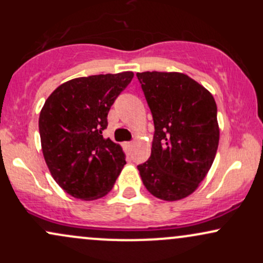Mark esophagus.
<instances>
[{"label": "esophagus", "instance_id": "1", "mask_svg": "<svg viewBox=\"0 0 263 263\" xmlns=\"http://www.w3.org/2000/svg\"><path fill=\"white\" fill-rule=\"evenodd\" d=\"M125 146H126V148H127L128 151H131L132 148H134V142H126Z\"/></svg>", "mask_w": 263, "mask_h": 263}]
</instances>
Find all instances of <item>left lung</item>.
Listing matches in <instances>:
<instances>
[{"instance_id":"left-lung-1","label":"left lung","mask_w":263,"mask_h":263,"mask_svg":"<svg viewBox=\"0 0 263 263\" xmlns=\"http://www.w3.org/2000/svg\"><path fill=\"white\" fill-rule=\"evenodd\" d=\"M155 123L148 161L138 165L152 195L174 201L194 193L219 146L218 108L203 85L182 73H137Z\"/></svg>"}]
</instances>
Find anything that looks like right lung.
Returning <instances> with one entry per match:
<instances>
[{
    "label": "right lung",
    "mask_w": 263,
    "mask_h": 263,
    "mask_svg": "<svg viewBox=\"0 0 263 263\" xmlns=\"http://www.w3.org/2000/svg\"><path fill=\"white\" fill-rule=\"evenodd\" d=\"M134 73L71 79L57 87L39 115L43 156L58 185L81 200L102 198L126 164L120 144L104 138L107 114Z\"/></svg>",
    "instance_id": "add662e5"
}]
</instances>
